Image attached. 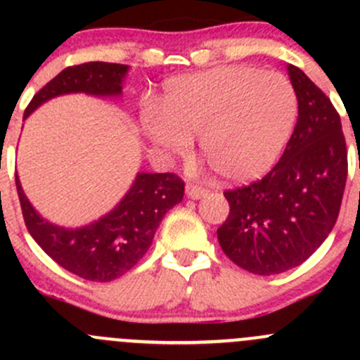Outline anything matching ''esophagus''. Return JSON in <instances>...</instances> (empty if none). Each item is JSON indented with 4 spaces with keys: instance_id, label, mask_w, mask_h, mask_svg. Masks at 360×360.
Here are the masks:
<instances>
[{
    "instance_id": "1",
    "label": "esophagus",
    "mask_w": 360,
    "mask_h": 360,
    "mask_svg": "<svg viewBox=\"0 0 360 360\" xmlns=\"http://www.w3.org/2000/svg\"><path fill=\"white\" fill-rule=\"evenodd\" d=\"M209 191L205 188L197 186V184H186V195L188 198H193V200H198V198H203Z\"/></svg>"
}]
</instances>
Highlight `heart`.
Listing matches in <instances>:
<instances>
[{
  "label": "heart",
  "mask_w": 360,
  "mask_h": 360,
  "mask_svg": "<svg viewBox=\"0 0 360 360\" xmlns=\"http://www.w3.org/2000/svg\"><path fill=\"white\" fill-rule=\"evenodd\" d=\"M297 97L288 78L250 66H223L165 85L162 111L148 104L143 125L170 157H186L198 137L203 158L230 181L271 169L291 137Z\"/></svg>",
  "instance_id": "b5f03b06"
}]
</instances>
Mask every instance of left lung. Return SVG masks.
<instances>
[{
    "label": "left lung",
    "instance_id": "left-lung-1",
    "mask_svg": "<svg viewBox=\"0 0 360 360\" xmlns=\"http://www.w3.org/2000/svg\"><path fill=\"white\" fill-rule=\"evenodd\" d=\"M297 122L277 165L261 181L224 191L230 214L217 228L228 257L256 275L288 271L335 228L348 160L341 120L329 97L289 64Z\"/></svg>",
    "mask_w": 360,
    "mask_h": 360
}]
</instances>
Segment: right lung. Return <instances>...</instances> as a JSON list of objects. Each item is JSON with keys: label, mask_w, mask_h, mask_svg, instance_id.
<instances>
[{"label": "right lung", "mask_w": 360, "mask_h": 360, "mask_svg": "<svg viewBox=\"0 0 360 360\" xmlns=\"http://www.w3.org/2000/svg\"><path fill=\"white\" fill-rule=\"evenodd\" d=\"M127 71L125 64L111 63L69 66L32 97L24 120L43 103L64 94L120 96ZM15 184L25 226L36 244L57 264L92 282H111L132 270L150 249L160 221L184 195V183L176 174L139 172L125 197L106 216L82 228H64L36 212L17 174Z\"/></svg>", "instance_id": "obj_1"}]
</instances>
